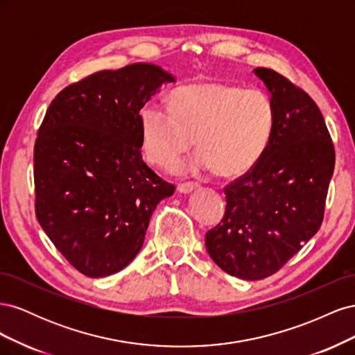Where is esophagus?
<instances>
[{"instance_id":"34e87169","label":"esophagus","mask_w":355,"mask_h":355,"mask_svg":"<svg viewBox=\"0 0 355 355\" xmlns=\"http://www.w3.org/2000/svg\"><path fill=\"white\" fill-rule=\"evenodd\" d=\"M200 185L198 184H192V182H187V184H179L178 185V191L180 194H189V192L198 189Z\"/></svg>"}]
</instances>
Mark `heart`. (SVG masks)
Wrapping results in <instances>:
<instances>
[{"mask_svg":"<svg viewBox=\"0 0 355 355\" xmlns=\"http://www.w3.org/2000/svg\"><path fill=\"white\" fill-rule=\"evenodd\" d=\"M274 106L259 89L237 84L197 83L170 93L168 110L145 105L139 112L145 158L175 168L194 144L192 167L216 170L223 178L241 176L263 155L274 130Z\"/></svg>","mask_w":355,"mask_h":355,"instance_id":"1","label":"heart"}]
</instances>
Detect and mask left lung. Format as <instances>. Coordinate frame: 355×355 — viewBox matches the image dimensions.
Here are the masks:
<instances>
[{
  "label": "left lung",
  "instance_id": "8db88e82",
  "mask_svg": "<svg viewBox=\"0 0 355 355\" xmlns=\"http://www.w3.org/2000/svg\"><path fill=\"white\" fill-rule=\"evenodd\" d=\"M253 72L271 93L272 136L249 173L225 188L223 219L206 234L213 262L247 282L277 272L317 234L335 168L315 102L272 69Z\"/></svg>",
  "mask_w": 355,
  "mask_h": 355
}]
</instances>
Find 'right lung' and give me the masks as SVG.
<instances>
[{"label":"right lung","mask_w":355,"mask_h":355,"mask_svg":"<svg viewBox=\"0 0 355 355\" xmlns=\"http://www.w3.org/2000/svg\"><path fill=\"white\" fill-rule=\"evenodd\" d=\"M175 81L158 65L133 63L68 85L49 106L34 149L35 214L84 275L108 277L130 263L157 204L173 196L144 163L139 112Z\"/></svg>","instance_id":"add662e5"}]
</instances>
